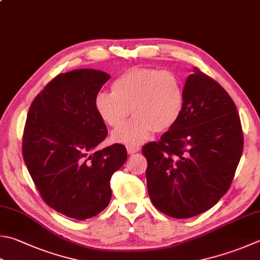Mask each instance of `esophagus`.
<instances>
[{"label": "esophagus", "instance_id": "1", "mask_svg": "<svg viewBox=\"0 0 260 260\" xmlns=\"http://www.w3.org/2000/svg\"><path fill=\"white\" fill-rule=\"evenodd\" d=\"M140 148L138 146H126V150H128L129 155H134L138 151Z\"/></svg>", "mask_w": 260, "mask_h": 260}]
</instances>
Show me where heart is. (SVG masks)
Segmentation results:
<instances>
[{
  "instance_id": "obj_1",
  "label": "heart",
  "mask_w": 260,
  "mask_h": 260,
  "mask_svg": "<svg viewBox=\"0 0 260 260\" xmlns=\"http://www.w3.org/2000/svg\"><path fill=\"white\" fill-rule=\"evenodd\" d=\"M112 92H99L94 105L97 114L111 128H119L129 115H135L113 134L114 140L137 145L156 132L172 129L184 107V90L180 77L170 70L132 68L111 86Z\"/></svg>"
}]
</instances>
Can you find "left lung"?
Returning <instances> with one entry per match:
<instances>
[{
  "mask_svg": "<svg viewBox=\"0 0 260 260\" xmlns=\"http://www.w3.org/2000/svg\"><path fill=\"white\" fill-rule=\"evenodd\" d=\"M183 90L179 121L141 150L151 203L174 218L193 217L217 204L243 150L241 121L226 90L197 68Z\"/></svg>",
  "mask_w": 260,
  "mask_h": 260,
  "instance_id": "left-lung-1",
  "label": "left lung"
}]
</instances>
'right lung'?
Here are the masks:
<instances>
[{
	"label": "right lung",
	"mask_w": 260,
	"mask_h": 260,
	"mask_svg": "<svg viewBox=\"0 0 260 260\" xmlns=\"http://www.w3.org/2000/svg\"><path fill=\"white\" fill-rule=\"evenodd\" d=\"M110 78L92 69L60 73L32 101L23 130V160L43 200L79 221L107 207L111 176L128 156L121 144L96 149L107 129L94 101Z\"/></svg>",
	"instance_id": "obj_1"
}]
</instances>
